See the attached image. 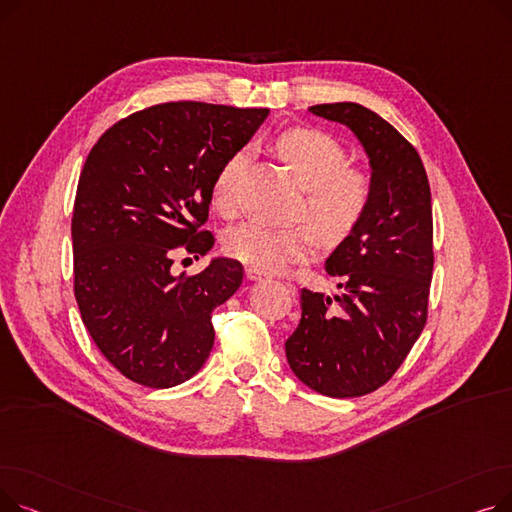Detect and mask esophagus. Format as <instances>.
<instances>
[{
    "mask_svg": "<svg viewBox=\"0 0 512 512\" xmlns=\"http://www.w3.org/2000/svg\"><path fill=\"white\" fill-rule=\"evenodd\" d=\"M245 276L249 278V280H261V278H265V274L261 272V270H257V267H245Z\"/></svg>",
    "mask_w": 512,
    "mask_h": 512,
    "instance_id": "esophagus-1",
    "label": "esophagus"
}]
</instances>
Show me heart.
Returning <instances> with one entry per match:
<instances>
[{
  "label": "heart",
  "mask_w": 512,
  "mask_h": 512,
  "mask_svg": "<svg viewBox=\"0 0 512 512\" xmlns=\"http://www.w3.org/2000/svg\"><path fill=\"white\" fill-rule=\"evenodd\" d=\"M276 151L307 188L299 218L308 224L286 228L247 222L232 228L224 238L230 257L261 272L284 270L317 251L319 240L338 247L365 222L373 182L367 172L348 168L346 149L330 134L313 128H292L280 134ZM247 164V151H234L224 159L211 184V201L222 213L234 209L236 186Z\"/></svg>",
  "instance_id": "obj_1"
}]
</instances>
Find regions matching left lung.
<instances>
[{
  "label": "left lung",
  "mask_w": 512,
  "mask_h": 512,
  "mask_svg": "<svg viewBox=\"0 0 512 512\" xmlns=\"http://www.w3.org/2000/svg\"><path fill=\"white\" fill-rule=\"evenodd\" d=\"M309 110L355 132L371 166L373 199L365 222L326 261L336 297L301 290V321L286 359L311 390L332 398L384 386L425 328L434 272L432 193L417 149L359 103Z\"/></svg>",
  "instance_id": "obj_1"
}]
</instances>
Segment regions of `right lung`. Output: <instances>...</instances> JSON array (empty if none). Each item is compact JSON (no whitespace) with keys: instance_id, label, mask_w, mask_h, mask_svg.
<instances>
[{"instance_id":"1","label":"right lung","mask_w":512,"mask_h":512,"mask_svg":"<svg viewBox=\"0 0 512 512\" xmlns=\"http://www.w3.org/2000/svg\"><path fill=\"white\" fill-rule=\"evenodd\" d=\"M270 110L201 101L151 105L107 128L80 172L74 213V297L101 355L124 378L172 388L213 348L211 313L242 282L218 257L195 276L178 255H205L211 184Z\"/></svg>"}]
</instances>
